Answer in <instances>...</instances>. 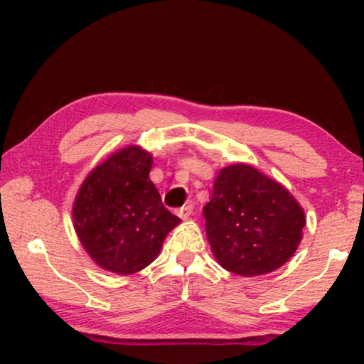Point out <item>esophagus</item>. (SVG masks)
Wrapping results in <instances>:
<instances>
[{
  "instance_id": "esophagus-1",
  "label": "esophagus",
  "mask_w": 364,
  "mask_h": 364,
  "mask_svg": "<svg viewBox=\"0 0 364 364\" xmlns=\"http://www.w3.org/2000/svg\"><path fill=\"white\" fill-rule=\"evenodd\" d=\"M191 213H193V205L188 204L178 210V217H180L181 220H188L191 217Z\"/></svg>"
}]
</instances>
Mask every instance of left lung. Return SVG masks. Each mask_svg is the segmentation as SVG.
<instances>
[{
  "label": "left lung",
  "mask_w": 364,
  "mask_h": 364,
  "mask_svg": "<svg viewBox=\"0 0 364 364\" xmlns=\"http://www.w3.org/2000/svg\"><path fill=\"white\" fill-rule=\"evenodd\" d=\"M204 217L213 257L247 278L281 268L304 237L305 212L297 199L249 164L218 171Z\"/></svg>",
  "instance_id": "obj_1"
}]
</instances>
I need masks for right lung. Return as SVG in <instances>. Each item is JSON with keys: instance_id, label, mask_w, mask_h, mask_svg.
I'll use <instances>...</instances> for the list:
<instances>
[{"instance_id": "right-lung-1", "label": "right lung", "mask_w": 364, "mask_h": 364, "mask_svg": "<svg viewBox=\"0 0 364 364\" xmlns=\"http://www.w3.org/2000/svg\"><path fill=\"white\" fill-rule=\"evenodd\" d=\"M152 154L130 144L90 171L72 208L73 228L97 267L127 276L160 254L181 220L164 207L149 178Z\"/></svg>"}]
</instances>
